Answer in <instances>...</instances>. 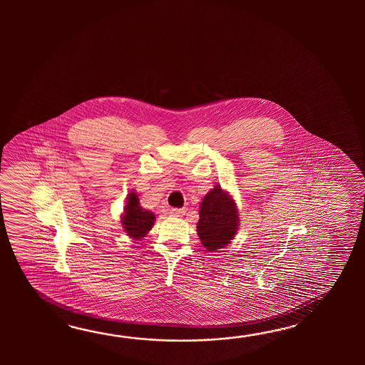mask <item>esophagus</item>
<instances>
[{
  "label": "esophagus",
  "instance_id": "34e87169",
  "mask_svg": "<svg viewBox=\"0 0 365 365\" xmlns=\"http://www.w3.org/2000/svg\"><path fill=\"white\" fill-rule=\"evenodd\" d=\"M170 214H171L172 217H182V215H185V210L171 209L170 210Z\"/></svg>",
  "mask_w": 365,
  "mask_h": 365
}]
</instances>
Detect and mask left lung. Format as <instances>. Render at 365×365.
Returning <instances> with one entry per match:
<instances>
[{
	"label": "left lung",
	"instance_id": "obj_1",
	"mask_svg": "<svg viewBox=\"0 0 365 365\" xmlns=\"http://www.w3.org/2000/svg\"><path fill=\"white\" fill-rule=\"evenodd\" d=\"M231 194L215 185L203 197L197 232L209 252L225 248L239 230V214Z\"/></svg>",
	"mask_w": 365,
	"mask_h": 365
}]
</instances>
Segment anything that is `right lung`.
Masks as SVG:
<instances>
[{
	"label": "right lung",
	"mask_w": 365,
	"mask_h": 365,
	"mask_svg": "<svg viewBox=\"0 0 365 365\" xmlns=\"http://www.w3.org/2000/svg\"><path fill=\"white\" fill-rule=\"evenodd\" d=\"M154 222L155 215L151 211L140 207L138 194L132 190L128 194L124 214L121 217V225L125 232L134 240H140L153 228Z\"/></svg>",
	"instance_id": "right-lung-1"
}]
</instances>
